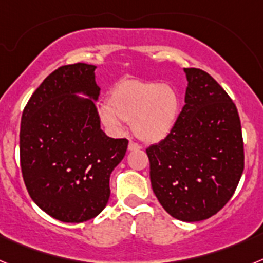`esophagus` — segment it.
<instances>
[{
    "label": "esophagus",
    "instance_id": "34e87169",
    "mask_svg": "<svg viewBox=\"0 0 263 263\" xmlns=\"http://www.w3.org/2000/svg\"><path fill=\"white\" fill-rule=\"evenodd\" d=\"M127 148H129L130 152H134V150H139V148H141V145H138V143L134 142V141H130Z\"/></svg>",
    "mask_w": 263,
    "mask_h": 263
}]
</instances>
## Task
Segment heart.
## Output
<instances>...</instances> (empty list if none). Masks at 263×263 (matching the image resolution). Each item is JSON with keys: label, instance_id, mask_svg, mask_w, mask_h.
I'll list each match as a JSON object with an SVG mask.
<instances>
[{"label": "heart", "instance_id": "obj_1", "mask_svg": "<svg viewBox=\"0 0 263 263\" xmlns=\"http://www.w3.org/2000/svg\"><path fill=\"white\" fill-rule=\"evenodd\" d=\"M179 113L180 97L173 85L125 79L110 89L100 118L111 132L124 129V121L132 122L138 138L158 142L173 132Z\"/></svg>", "mask_w": 263, "mask_h": 263}]
</instances>
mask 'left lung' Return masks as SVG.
<instances>
[{
	"label": "left lung",
	"mask_w": 263,
	"mask_h": 263,
	"mask_svg": "<svg viewBox=\"0 0 263 263\" xmlns=\"http://www.w3.org/2000/svg\"><path fill=\"white\" fill-rule=\"evenodd\" d=\"M184 106L173 132L146 148L150 180L166 212L182 221L216 215L243 171L241 121L229 95L205 71L184 68Z\"/></svg>",
	"instance_id": "1"
}]
</instances>
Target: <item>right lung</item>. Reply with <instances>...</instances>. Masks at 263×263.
Masks as SVG:
<instances>
[{"instance_id":"obj_1","label":"right lung","mask_w":263,"mask_h":263,"mask_svg":"<svg viewBox=\"0 0 263 263\" xmlns=\"http://www.w3.org/2000/svg\"><path fill=\"white\" fill-rule=\"evenodd\" d=\"M95 69L85 63L55 69L30 97L21 118L23 182L34 203L63 222L88 221L105 208L109 178L129 143L101 130Z\"/></svg>"}]
</instances>
